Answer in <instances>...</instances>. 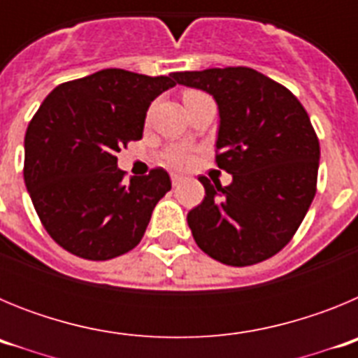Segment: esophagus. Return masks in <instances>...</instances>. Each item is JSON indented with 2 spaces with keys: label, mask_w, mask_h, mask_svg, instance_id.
Segmentation results:
<instances>
[{
  "label": "esophagus",
  "mask_w": 358,
  "mask_h": 358,
  "mask_svg": "<svg viewBox=\"0 0 358 358\" xmlns=\"http://www.w3.org/2000/svg\"><path fill=\"white\" fill-rule=\"evenodd\" d=\"M170 179H172V185L177 186V185H181L185 177H182L181 173H170Z\"/></svg>",
  "instance_id": "1"
}]
</instances>
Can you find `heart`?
I'll return each mask as SVG.
<instances>
[{
  "label": "heart",
  "mask_w": 358,
  "mask_h": 358,
  "mask_svg": "<svg viewBox=\"0 0 358 358\" xmlns=\"http://www.w3.org/2000/svg\"><path fill=\"white\" fill-rule=\"evenodd\" d=\"M188 94H195V91H188L185 96H188ZM194 157L195 152L189 147H176L172 148V150L166 152L164 159H166L169 164L176 166V169H186V166H189V164L194 163Z\"/></svg>",
  "instance_id": "heart-1"
}]
</instances>
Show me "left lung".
Here are the masks:
<instances>
[{"label":"left lung","instance_id":"obj_1","mask_svg":"<svg viewBox=\"0 0 358 358\" xmlns=\"http://www.w3.org/2000/svg\"><path fill=\"white\" fill-rule=\"evenodd\" d=\"M173 78L215 98V161L233 176L229 186L199 177L206 195L188 213L192 235L220 264H260L292 240L317 189L321 152L305 107L285 85L243 66Z\"/></svg>","mask_w":358,"mask_h":358}]
</instances>
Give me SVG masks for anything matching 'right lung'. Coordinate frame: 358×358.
<instances>
[{
	"mask_svg": "<svg viewBox=\"0 0 358 358\" xmlns=\"http://www.w3.org/2000/svg\"><path fill=\"white\" fill-rule=\"evenodd\" d=\"M169 77L109 68L64 82L44 98L24 134V182L44 229L84 260L125 255L172 188L163 169L123 181L116 152L143 136L150 102Z\"/></svg>",
	"mask_w": 358,
	"mask_h": 358,
	"instance_id": "obj_1",
	"label": "right lung"
}]
</instances>
